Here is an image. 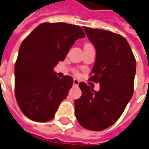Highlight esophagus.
Masks as SVG:
<instances>
[{
  "label": "esophagus",
  "mask_w": 149,
  "mask_h": 149,
  "mask_svg": "<svg viewBox=\"0 0 149 149\" xmlns=\"http://www.w3.org/2000/svg\"><path fill=\"white\" fill-rule=\"evenodd\" d=\"M73 84H74V85H78L79 84V81L78 79H74V81H73Z\"/></svg>",
  "instance_id": "1"
}]
</instances>
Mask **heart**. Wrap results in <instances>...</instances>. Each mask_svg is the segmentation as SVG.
<instances>
[{"label": "heart", "mask_w": 149, "mask_h": 149, "mask_svg": "<svg viewBox=\"0 0 149 149\" xmlns=\"http://www.w3.org/2000/svg\"><path fill=\"white\" fill-rule=\"evenodd\" d=\"M89 45H91V44H89V43H87V44H85V46H89ZM74 74H75L76 75H78L79 73V71H77V70H74Z\"/></svg>", "instance_id": "heart-1"}]
</instances>
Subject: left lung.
<instances>
[{
  "label": "left lung",
  "instance_id": "left-lung-1",
  "mask_svg": "<svg viewBox=\"0 0 149 149\" xmlns=\"http://www.w3.org/2000/svg\"><path fill=\"white\" fill-rule=\"evenodd\" d=\"M84 29L97 52L88 80L99 84L100 89L79 84L82 95L74 101L75 116L84 128L101 131L117 121L132 97L136 61L123 36L88 27Z\"/></svg>",
  "mask_w": 149,
  "mask_h": 149
}]
</instances>
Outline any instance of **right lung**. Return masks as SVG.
Here are the masks:
<instances>
[{"instance_id": "right-lung-1", "label": "right lung", "mask_w": 149, "mask_h": 149, "mask_svg": "<svg viewBox=\"0 0 149 149\" xmlns=\"http://www.w3.org/2000/svg\"><path fill=\"white\" fill-rule=\"evenodd\" d=\"M79 26L65 23H42L22 42L15 65V94L21 111L37 122L53 119L68 95L73 78L62 79L53 72L75 40L84 38Z\"/></svg>"}]
</instances>
